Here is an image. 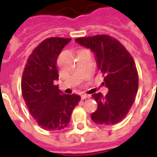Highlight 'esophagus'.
Returning a JSON list of instances; mask_svg holds the SVG:
<instances>
[{"instance_id":"obj_1","label":"esophagus","mask_w":157,"mask_h":157,"mask_svg":"<svg viewBox=\"0 0 157 157\" xmlns=\"http://www.w3.org/2000/svg\"><path fill=\"white\" fill-rule=\"evenodd\" d=\"M90 95H89V94H81V99H86L87 98H90Z\"/></svg>"}]
</instances>
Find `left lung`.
Listing matches in <instances>:
<instances>
[{
	"label": "left lung",
	"instance_id": "1",
	"mask_svg": "<svg viewBox=\"0 0 157 157\" xmlns=\"http://www.w3.org/2000/svg\"><path fill=\"white\" fill-rule=\"evenodd\" d=\"M95 54L98 69L109 91L94 94L98 108L91 114L94 123L112 125L126 117L139 88V74L133 57L116 38L108 35L79 37L75 40Z\"/></svg>",
	"mask_w": 157,
	"mask_h": 157
}]
</instances>
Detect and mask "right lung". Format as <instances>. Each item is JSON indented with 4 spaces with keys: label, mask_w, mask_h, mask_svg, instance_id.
Returning <instances> with one entry per match:
<instances>
[{
    "label": "right lung",
    "mask_w": 157,
    "mask_h": 157,
    "mask_svg": "<svg viewBox=\"0 0 157 157\" xmlns=\"http://www.w3.org/2000/svg\"><path fill=\"white\" fill-rule=\"evenodd\" d=\"M71 38L50 37L33 50L25 64L21 80L22 94L29 112L45 130H62L70 122L71 112L81 96L60 94L57 59Z\"/></svg>",
    "instance_id": "obj_1"
}]
</instances>
